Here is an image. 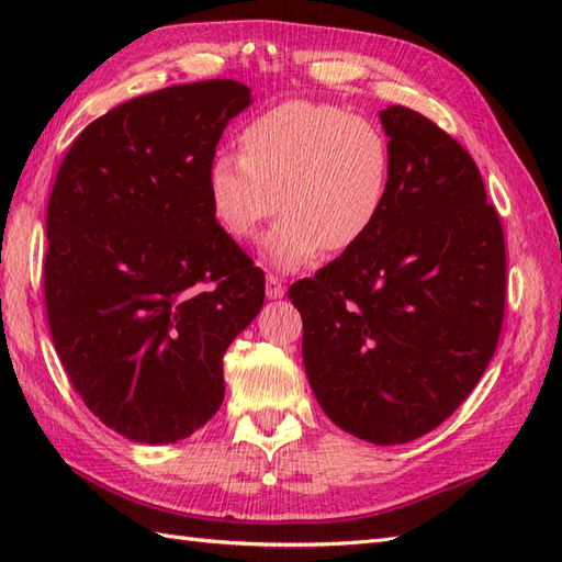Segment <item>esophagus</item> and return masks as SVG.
Masks as SVG:
<instances>
[{
  "mask_svg": "<svg viewBox=\"0 0 562 562\" xmlns=\"http://www.w3.org/2000/svg\"><path fill=\"white\" fill-rule=\"evenodd\" d=\"M284 284L274 278V274H268V280H266V294H268V300H282L284 296Z\"/></svg>",
  "mask_w": 562,
  "mask_h": 562,
  "instance_id": "1",
  "label": "esophagus"
}]
</instances>
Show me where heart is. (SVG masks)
I'll use <instances>...</instances> for the list:
<instances>
[{"label": "heart", "mask_w": 562, "mask_h": 562, "mask_svg": "<svg viewBox=\"0 0 562 562\" xmlns=\"http://www.w3.org/2000/svg\"><path fill=\"white\" fill-rule=\"evenodd\" d=\"M241 157L207 166V205L220 229L254 241L284 212L262 244L272 268L300 270L328 250L348 254L376 229L391 190V145L364 117L333 103L284 101L248 121Z\"/></svg>", "instance_id": "obj_1"}]
</instances>
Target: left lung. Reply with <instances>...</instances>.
Returning a JSON list of instances; mask_svg holds the SVG:
<instances>
[{
    "label": "left lung",
    "instance_id": "obj_1",
    "mask_svg": "<svg viewBox=\"0 0 562 562\" xmlns=\"http://www.w3.org/2000/svg\"><path fill=\"white\" fill-rule=\"evenodd\" d=\"M391 190L376 229L294 282L321 408L372 445L427 435L469 398L505 316V236L479 166L405 105L379 113Z\"/></svg>",
    "mask_w": 562,
    "mask_h": 562
}]
</instances>
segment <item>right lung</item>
<instances>
[{
	"label": "right lung",
	"mask_w": 562,
	"mask_h": 562,
	"mask_svg": "<svg viewBox=\"0 0 562 562\" xmlns=\"http://www.w3.org/2000/svg\"><path fill=\"white\" fill-rule=\"evenodd\" d=\"M234 79L181 83L97 117L47 202L45 306L71 386L133 441L186 439L220 411L222 357L266 278L207 205V166L250 105Z\"/></svg>",
	"instance_id": "obj_1"
}]
</instances>
